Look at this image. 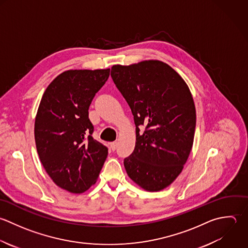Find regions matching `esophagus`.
<instances>
[{"label": "esophagus", "mask_w": 248, "mask_h": 248, "mask_svg": "<svg viewBox=\"0 0 248 248\" xmlns=\"http://www.w3.org/2000/svg\"><path fill=\"white\" fill-rule=\"evenodd\" d=\"M117 147H118V142H113V143H111V149H112V151H115V150L117 149Z\"/></svg>", "instance_id": "esophagus-1"}]
</instances>
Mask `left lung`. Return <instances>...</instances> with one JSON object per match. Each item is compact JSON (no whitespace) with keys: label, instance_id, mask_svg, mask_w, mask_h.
Returning a JSON list of instances; mask_svg holds the SVG:
<instances>
[{"label":"left lung","instance_id":"obj_1","mask_svg":"<svg viewBox=\"0 0 248 248\" xmlns=\"http://www.w3.org/2000/svg\"><path fill=\"white\" fill-rule=\"evenodd\" d=\"M111 77L136 125L134 151L124 159L126 173L148 191L162 190L181 174L193 145L196 111L191 93L159 61L113 65Z\"/></svg>","mask_w":248,"mask_h":248}]
</instances>
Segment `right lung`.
<instances>
[{
	"label": "right lung",
	"mask_w": 248,
	"mask_h": 248,
	"mask_svg": "<svg viewBox=\"0 0 248 248\" xmlns=\"http://www.w3.org/2000/svg\"><path fill=\"white\" fill-rule=\"evenodd\" d=\"M110 69L67 70L45 90L34 122L39 159L53 182L72 193L97 180L108 148L93 137L89 107Z\"/></svg>",
	"instance_id": "obj_1"
}]
</instances>
